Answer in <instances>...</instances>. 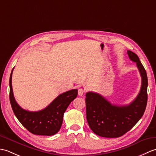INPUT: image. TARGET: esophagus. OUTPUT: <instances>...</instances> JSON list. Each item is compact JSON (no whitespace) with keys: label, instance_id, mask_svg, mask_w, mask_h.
<instances>
[{"label":"esophagus","instance_id":"1","mask_svg":"<svg viewBox=\"0 0 156 156\" xmlns=\"http://www.w3.org/2000/svg\"><path fill=\"white\" fill-rule=\"evenodd\" d=\"M84 93V90L81 88L78 89V95L79 96H82Z\"/></svg>","mask_w":156,"mask_h":156}]
</instances>
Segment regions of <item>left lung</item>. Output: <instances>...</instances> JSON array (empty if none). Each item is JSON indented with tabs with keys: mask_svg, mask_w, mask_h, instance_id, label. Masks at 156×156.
Returning <instances> with one entry per match:
<instances>
[{
	"mask_svg": "<svg viewBox=\"0 0 156 156\" xmlns=\"http://www.w3.org/2000/svg\"><path fill=\"white\" fill-rule=\"evenodd\" d=\"M141 76V87L137 97L128 105H112L101 94L93 92L86 94L87 119L89 127L101 137L114 138L123 135L133 127L143 116L147 102V76L138 56L127 51Z\"/></svg>",
	"mask_w": 156,
	"mask_h": 156,
	"instance_id": "obj_1",
	"label": "left lung"
}]
</instances>
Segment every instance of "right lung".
<instances>
[{
  "label": "right lung",
  "mask_w": 156,
  "mask_h": 156,
  "mask_svg": "<svg viewBox=\"0 0 156 156\" xmlns=\"http://www.w3.org/2000/svg\"><path fill=\"white\" fill-rule=\"evenodd\" d=\"M12 71L13 69L9 79V98L16 117L33 134L49 136L57 133L61 128L66 110L77 97V89H73L59 94L43 110L29 111L22 108L15 101L12 88Z\"/></svg>",
  "instance_id": "obj_1"
}]
</instances>
